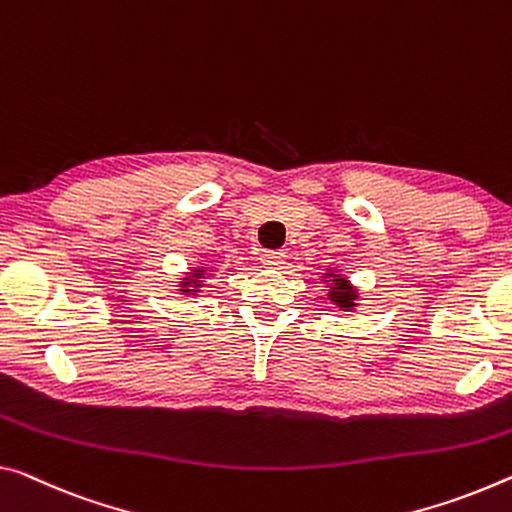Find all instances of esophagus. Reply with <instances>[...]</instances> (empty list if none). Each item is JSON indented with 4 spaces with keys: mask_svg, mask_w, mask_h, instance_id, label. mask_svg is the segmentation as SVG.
Wrapping results in <instances>:
<instances>
[{
    "mask_svg": "<svg viewBox=\"0 0 512 512\" xmlns=\"http://www.w3.org/2000/svg\"><path fill=\"white\" fill-rule=\"evenodd\" d=\"M261 263L270 270H281L283 263H286V254L283 251H265L261 256Z\"/></svg>",
    "mask_w": 512,
    "mask_h": 512,
    "instance_id": "34e87169",
    "label": "esophagus"
}]
</instances>
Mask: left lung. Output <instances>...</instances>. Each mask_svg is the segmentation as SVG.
Here are the masks:
<instances>
[{"label":"left lung","mask_w":512,"mask_h":512,"mask_svg":"<svg viewBox=\"0 0 512 512\" xmlns=\"http://www.w3.org/2000/svg\"><path fill=\"white\" fill-rule=\"evenodd\" d=\"M327 288V300L332 302L338 311H355L359 306V288L350 281L348 274H343L336 267H327V272H322V279Z\"/></svg>","instance_id":"left-lung-1"}]
</instances>
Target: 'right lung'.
Here are the masks:
<instances>
[{
    "label": "right lung",
    "instance_id": "obj_1",
    "mask_svg": "<svg viewBox=\"0 0 512 512\" xmlns=\"http://www.w3.org/2000/svg\"><path fill=\"white\" fill-rule=\"evenodd\" d=\"M215 274V265L210 263H199L196 267H192L190 272L183 274V279L178 281V290L180 295L190 297V295H199L201 288H206L208 277Z\"/></svg>",
    "mask_w": 512,
    "mask_h": 512
}]
</instances>
